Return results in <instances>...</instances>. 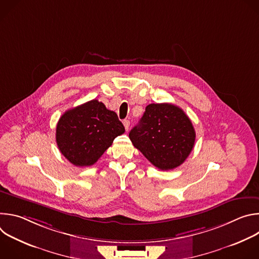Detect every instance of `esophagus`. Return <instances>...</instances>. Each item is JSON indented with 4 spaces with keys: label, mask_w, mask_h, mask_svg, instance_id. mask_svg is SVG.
<instances>
[{
    "label": "esophagus",
    "mask_w": 259,
    "mask_h": 259,
    "mask_svg": "<svg viewBox=\"0 0 259 259\" xmlns=\"http://www.w3.org/2000/svg\"><path fill=\"white\" fill-rule=\"evenodd\" d=\"M123 124H124V127L126 130L129 129V126H130V121L129 120H124L123 121Z\"/></svg>",
    "instance_id": "esophagus-1"
}]
</instances>
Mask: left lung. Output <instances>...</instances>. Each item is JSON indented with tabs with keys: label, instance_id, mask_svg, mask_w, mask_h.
I'll use <instances>...</instances> for the list:
<instances>
[{
	"label": "left lung",
	"instance_id": "left-lung-1",
	"mask_svg": "<svg viewBox=\"0 0 259 259\" xmlns=\"http://www.w3.org/2000/svg\"><path fill=\"white\" fill-rule=\"evenodd\" d=\"M133 145L154 166L171 170L191 154L196 139L192 121L171 103H151L129 133Z\"/></svg>",
	"mask_w": 259,
	"mask_h": 259
}]
</instances>
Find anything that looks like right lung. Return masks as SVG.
Segmentation results:
<instances>
[{
  "label": "right lung",
  "mask_w": 259,
  "mask_h": 259,
  "mask_svg": "<svg viewBox=\"0 0 259 259\" xmlns=\"http://www.w3.org/2000/svg\"><path fill=\"white\" fill-rule=\"evenodd\" d=\"M124 132L117 114L93 99L66 110L60 117L56 142L60 153L72 165L86 167L95 164Z\"/></svg>",
  "instance_id": "right-lung-1"
}]
</instances>
